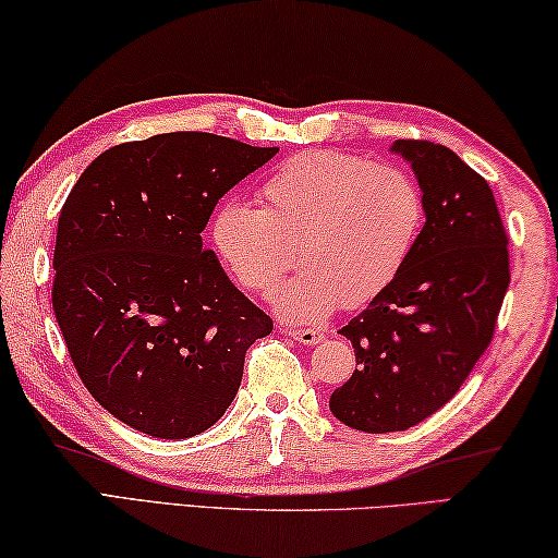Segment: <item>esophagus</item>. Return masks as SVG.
I'll return each instance as SVG.
<instances>
[{
	"instance_id": "obj_1",
	"label": "esophagus",
	"mask_w": 558,
	"mask_h": 558,
	"mask_svg": "<svg viewBox=\"0 0 558 558\" xmlns=\"http://www.w3.org/2000/svg\"><path fill=\"white\" fill-rule=\"evenodd\" d=\"M281 331L289 333L291 339H296L299 343H304V345H316V343H322L326 339L324 328H281Z\"/></svg>"
}]
</instances>
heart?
I'll return each instance as SVG.
<instances>
[{
  "label": "heart",
  "mask_w": 558,
  "mask_h": 558,
  "mask_svg": "<svg viewBox=\"0 0 558 558\" xmlns=\"http://www.w3.org/2000/svg\"><path fill=\"white\" fill-rule=\"evenodd\" d=\"M262 209L227 203L213 242L236 284L267 294L299 262L304 271L274 296L291 322L383 294L415 250L425 197L410 172L336 150L294 155L264 180Z\"/></svg>",
  "instance_id": "b5f03b06"
}]
</instances>
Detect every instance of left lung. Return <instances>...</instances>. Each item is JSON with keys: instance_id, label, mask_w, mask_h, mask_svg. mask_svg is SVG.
<instances>
[{"instance_id": "1", "label": "left lung", "mask_w": 558, "mask_h": 558, "mask_svg": "<svg viewBox=\"0 0 558 558\" xmlns=\"http://www.w3.org/2000/svg\"><path fill=\"white\" fill-rule=\"evenodd\" d=\"M425 197V227L403 271L341 328L353 376L331 413L361 433H400L437 413L495 336L509 287L507 230L487 180L450 148L396 141Z\"/></svg>"}]
</instances>
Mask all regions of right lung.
Instances as JSON below:
<instances>
[{
	"instance_id": "obj_1",
	"label": "right lung",
	"mask_w": 558,
	"mask_h": 558,
	"mask_svg": "<svg viewBox=\"0 0 558 558\" xmlns=\"http://www.w3.org/2000/svg\"><path fill=\"white\" fill-rule=\"evenodd\" d=\"M277 153L162 133L100 153L73 185L51 304L78 378L121 423L182 440L230 408L246 349L274 324L205 250L203 230L219 197Z\"/></svg>"
}]
</instances>
